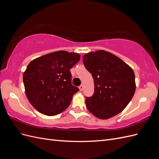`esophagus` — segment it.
Here are the masks:
<instances>
[{
  "mask_svg": "<svg viewBox=\"0 0 159 159\" xmlns=\"http://www.w3.org/2000/svg\"><path fill=\"white\" fill-rule=\"evenodd\" d=\"M79 88H80V91H83V89H84V85H81L80 87H79Z\"/></svg>",
  "mask_w": 159,
  "mask_h": 159,
  "instance_id": "1",
  "label": "esophagus"
}]
</instances>
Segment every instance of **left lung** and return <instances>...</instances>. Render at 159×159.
Wrapping results in <instances>:
<instances>
[{
  "instance_id": "1",
  "label": "left lung",
  "mask_w": 159,
  "mask_h": 159,
  "mask_svg": "<svg viewBox=\"0 0 159 159\" xmlns=\"http://www.w3.org/2000/svg\"><path fill=\"white\" fill-rule=\"evenodd\" d=\"M83 62L91 74L94 93L85 98L86 107L101 119L121 113L135 92V76L131 67L105 50L85 54Z\"/></svg>"
}]
</instances>
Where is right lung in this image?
Here are the masks:
<instances>
[{
    "label": "right lung",
    "instance_id": "1",
    "mask_svg": "<svg viewBox=\"0 0 159 159\" xmlns=\"http://www.w3.org/2000/svg\"><path fill=\"white\" fill-rule=\"evenodd\" d=\"M80 60L77 53L57 51L38 57L23 74L26 95L40 113L54 116L64 111L80 90L71 84L70 70Z\"/></svg>",
    "mask_w": 159,
    "mask_h": 159
}]
</instances>
